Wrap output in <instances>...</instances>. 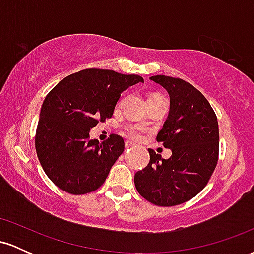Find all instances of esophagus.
<instances>
[{
    "label": "esophagus",
    "mask_w": 254,
    "mask_h": 254,
    "mask_svg": "<svg viewBox=\"0 0 254 254\" xmlns=\"http://www.w3.org/2000/svg\"><path fill=\"white\" fill-rule=\"evenodd\" d=\"M135 145H133L131 142H125V149H131V148H133Z\"/></svg>",
    "instance_id": "obj_1"
}]
</instances>
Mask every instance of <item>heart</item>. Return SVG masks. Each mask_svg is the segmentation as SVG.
<instances>
[{
	"label": "heart",
	"instance_id": "obj_1",
	"mask_svg": "<svg viewBox=\"0 0 254 254\" xmlns=\"http://www.w3.org/2000/svg\"><path fill=\"white\" fill-rule=\"evenodd\" d=\"M159 95H151L150 98H157ZM125 135H127L129 138L135 139V141H138L141 138L142 132H143V127L136 124H127V127H124Z\"/></svg>",
	"mask_w": 254,
	"mask_h": 254
}]
</instances>
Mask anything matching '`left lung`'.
Masks as SVG:
<instances>
[{"mask_svg": "<svg viewBox=\"0 0 254 254\" xmlns=\"http://www.w3.org/2000/svg\"><path fill=\"white\" fill-rule=\"evenodd\" d=\"M151 81L170 94V113L156 141L170 148L162 159L148 149L149 164L135 174V186L144 199L159 206L190 200L205 188L218 161V123L205 97L178 77L156 75Z\"/></svg>", "mask_w": 254, "mask_h": 254, "instance_id": "1", "label": "left lung"}]
</instances>
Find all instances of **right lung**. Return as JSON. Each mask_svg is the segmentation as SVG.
<instances>
[{"mask_svg":"<svg viewBox=\"0 0 254 254\" xmlns=\"http://www.w3.org/2000/svg\"><path fill=\"white\" fill-rule=\"evenodd\" d=\"M143 82L139 75L84 69L60 81L46 95L36 132V150L44 172L71 194L95 191L124 151V139H89L90 129L111 118L121 93Z\"/></svg>","mask_w":254,"mask_h":254,"instance_id":"obj_1","label":"right lung"}]
</instances>
